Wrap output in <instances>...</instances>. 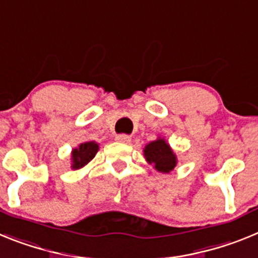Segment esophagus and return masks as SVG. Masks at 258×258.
<instances>
[{
  "mask_svg": "<svg viewBox=\"0 0 258 258\" xmlns=\"http://www.w3.org/2000/svg\"><path fill=\"white\" fill-rule=\"evenodd\" d=\"M116 141L121 143H129L131 142V137L126 136V134H118V136H116Z\"/></svg>",
  "mask_w": 258,
  "mask_h": 258,
  "instance_id": "34e87169",
  "label": "esophagus"
}]
</instances>
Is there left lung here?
<instances>
[{
	"mask_svg": "<svg viewBox=\"0 0 258 258\" xmlns=\"http://www.w3.org/2000/svg\"><path fill=\"white\" fill-rule=\"evenodd\" d=\"M145 157L147 163L152 164L156 170L161 173H169L177 165V156L174 155L170 146L166 143L164 138H157L149 145H146Z\"/></svg>",
	"mask_w": 258,
	"mask_h": 258,
	"instance_id": "obj_1",
	"label": "left lung"
}]
</instances>
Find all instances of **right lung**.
Listing matches in <instances>:
<instances>
[{
    "label": "right lung",
    "instance_id": "obj_1",
    "mask_svg": "<svg viewBox=\"0 0 258 258\" xmlns=\"http://www.w3.org/2000/svg\"><path fill=\"white\" fill-rule=\"evenodd\" d=\"M98 150H99V146L94 141L81 143L77 149L72 151V159H71L72 166L71 168L72 169H80V168L85 166L95 156Z\"/></svg>",
    "mask_w": 258,
    "mask_h": 258
}]
</instances>
